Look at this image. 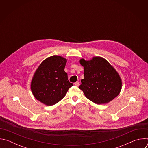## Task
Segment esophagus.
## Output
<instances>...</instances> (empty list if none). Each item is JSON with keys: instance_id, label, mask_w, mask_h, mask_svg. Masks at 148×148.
Masks as SVG:
<instances>
[{"instance_id": "1", "label": "esophagus", "mask_w": 148, "mask_h": 148, "mask_svg": "<svg viewBox=\"0 0 148 148\" xmlns=\"http://www.w3.org/2000/svg\"><path fill=\"white\" fill-rule=\"evenodd\" d=\"M74 85H75V86H78L79 85V82H78V81L75 82L74 83Z\"/></svg>"}]
</instances>
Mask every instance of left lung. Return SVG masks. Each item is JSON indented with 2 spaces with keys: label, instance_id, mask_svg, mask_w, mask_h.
<instances>
[{
  "label": "left lung",
  "instance_id": "8db88e82",
  "mask_svg": "<svg viewBox=\"0 0 148 148\" xmlns=\"http://www.w3.org/2000/svg\"><path fill=\"white\" fill-rule=\"evenodd\" d=\"M84 78L79 88L90 101L97 104L107 103L120 93L122 79L114 67L103 57H93L90 60L81 58Z\"/></svg>",
  "mask_w": 148,
  "mask_h": 148
}]
</instances>
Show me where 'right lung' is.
<instances>
[{
  "label": "right lung",
  "instance_id": "add662e5",
  "mask_svg": "<svg viewBox=\"0 0 148 148\" xmlns=\"http://www.w3.org/2000/svg\"><path fill=\"white\" fill-rule=\"evenodd\" d=\"M67 59L54 55L46 58L36 69L30 89L36 99L51 106L64 98L73 84L68 80L64 68Z\"/></svg>",
  "mask_w": 148,
  "mask_h": 148
}]
</instances>
